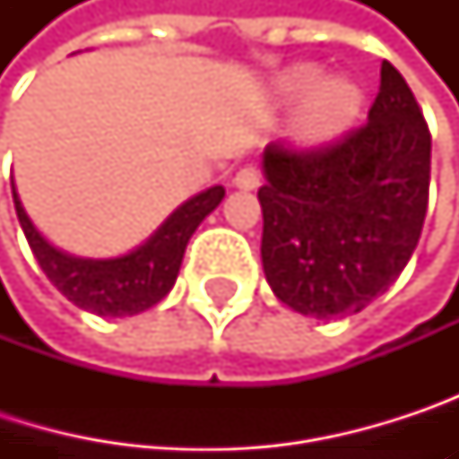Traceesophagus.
I'll return each mask as SVG.
<instances>
[{
    "instance_id": "obj_1",
    "label": "esophagus",
    "mask_w": 459,
    "mask_h": 459,
    "mask_svg": "<svg viewBox=\"0 0 459 459\" xmlns=\"http://www.w3.org/2000/svg\"><path fill=\"white\" fill-rule=\"evenodd\" d=\"M233 186H236V188H244V191H255V188H260V169H257V167H252V164L241 167V169L233 175Z\"/></svg>"
}]
</instances>
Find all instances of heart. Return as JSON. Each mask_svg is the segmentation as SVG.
Here are the masks:
<instances>
[{
  "label": "heart",
  "instance_id": "heart-1",
  "mask_svg": "<svg viewBox=\"0 0 459 459\" xmlns=\"http://www.w3.org/2000/svg\"><path fill=\"white\" fill-rule=\"evenodd\" d=\"M273 98L299 103L292 140L300 148H321L345 135L364 108V90L351 76H326L316 63H298L273 82Z\"/></svg>",
  "mask_w": 459,
  "mask_h": 459
}]
</instances>
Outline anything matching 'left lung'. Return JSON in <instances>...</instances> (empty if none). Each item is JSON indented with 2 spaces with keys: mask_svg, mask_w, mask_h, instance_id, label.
I'll use <instances>...</instances> for the list:
<instances>
[{
  "mask_svg": "<svg viewBox=\"0 0 459 459\" xmlns=\"http://www.w3.org/2000/svg\"><path fill=\"white\" fill-rule=\"evenodd\" d=\"M263 271L303 316L340 319L383 295L410 263L430 186V133L404 76L383 60L367 125L292 151L265 145Z\"/></svg>",
  "mask_w": 459,
  "mask_h": 459,
  "instance_id": "1",
  "label": "left lung"
}]
</instances>
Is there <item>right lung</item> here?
I'll return each instance as SVG.
<instances>
[{
    "instance_id": "1",
    "label": "right lung",
    "mask_w": 459,
    "mask_h": 459,
    "mask_svg": "<svg viewBox=\"0 0 459 459\" xmlns=\"http://www.w3.org/2000/svg\"><path fill=\"white\" fill-rule=\"evenodd\" d=\"M226 188L212 186L194 199L183 202L153 236L138 249L122 257H76L52 247L26 215L18 191L13 188L15 212L29 247L42 265L47 279L82 311L95 316H135L156 306L175 287L186 244L199 229V223L223 202Z\"/></svg>"
}]
</instances>
